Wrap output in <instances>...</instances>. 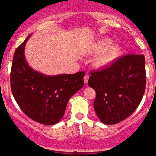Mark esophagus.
<instances>
[{
    "label": "esophagus",
    "mask_w": 156,
    "mask_h": 156,
    "mask_svg": "<svg viewBox=\"0 0 156 156\" xmlns=\"http://www.w3.org/2000/svg\"><path fill=\"white\" fill-rule=\"evenodd\" d=\"M89 77V76H88V75H85V76H84L83 80H84V83H87V82H88Z\"/></svg>",
    "instance_id": "obj_1"
}]
</instances>
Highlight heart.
<instances>
[{
  "mask_svg": "<svg viewBox=\"0 0 156 156\" xmlns=\"http://www.w3.org/2000/svg\"><path fill=\"white\" fill-rule=\"evenodd\" d=\"M112 40L103 38L93 44L90 51L93 54H98L94 58V65L98 68H104L112 64L117 58L120 48L117 44H111Z\"/></svg>",
  "mask_w": 156,
  "mask_h": 156,
  "instance_id": "b5f03b06",
  "label": "heart"
}]
</instances>
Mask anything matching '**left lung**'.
Segmentation results:
<instances>
[{
  "label": "left lung",
  "instance_id": "1",
  "mask_svg": "<svg viewBox=\"0 0 156 156\" xmlns=\"http://www.w3.org/2000/svg\"><path fill=\"white\" fill-rule=\"evenodd\" d=\"M88 85L96 92L94 108L100 120L106 125L120 122L136 109L144 94V56L125 55L101 70L92 71Z\"/></svg>",
  "mask_w": 156,
  "mask_h": 156
}]
</instances>
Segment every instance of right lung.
Returning <instances> with one entry per match:
<instances>
[{
  "label": "right lung",
  "instance_id": "right-lung-1",
  "mask_svg": "<svg viewBox=\"0 0 156 156\" xmlns=\"http://www.w3.org/2000/svg\"><path fill=\"white\" fill-rule=\"evenodd\" d=\"M16 49L11 69V89L21 110L43 125L58 123L69 98L83 86V71L76 74L45 76L29 67L25 58L26 43Z\"/></svg>",
  "mask_w": 156,
  "mask_h": 156
}]
</instances>
